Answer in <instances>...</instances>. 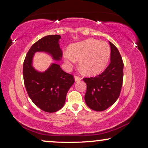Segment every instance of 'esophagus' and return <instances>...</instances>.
<instances>
[{"label": "esophagus", "mask_w": 148, "mask_h": 148, "mask_svg": "<svg viewBox=\"0 0 148 148\" xmlns=\"http://www.w3.org/2000/svg\"><path fill=\"white\" fill-rule=\"evenodd\" d=\"M74 78H75V82H79V81L82 80V78L79 77H78V76H76V75L74 77Z\"/></svg>", "instance_id": "1"}]
</instances>
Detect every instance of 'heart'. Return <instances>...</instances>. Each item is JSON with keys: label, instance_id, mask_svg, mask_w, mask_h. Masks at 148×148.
<instances>
[{"label": "heart", "instance_id": "1", "mask_svg": "<svg viewBox=\"0 0 148 148\" xmlns=\"http://www.w3.org/2000/svg\"><path fill=\"white\" fill-rule=\"evenodd\" d=\"M110 54V47L106 42L88 39L70 45L63 55L64 62L69 66L78 60L80 71L86 75L94 76L106 69Z\"/></svg>", "mask_w": 148, "mask_h": 148}]
</instances>
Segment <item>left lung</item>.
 <instances>
[{
	"label": "left lung",
	"mask_w": 148,
	"mask_h": 148,
	"mask_svg": "<svg viewBox=\"0 0 148 148\" xmlns=\"http://www.w3.org/2000/svg\"><path fill=\"white\" fill-rule=\"evenodd\" d=\"M110 46V63L99 75L84 78L87 84L85 101L89 108L103 111L112 106L120 96L123 80V62L119 51L112 43Z\"/></svg>",
	"instance_id": "8db88e82"
}]
</instances>
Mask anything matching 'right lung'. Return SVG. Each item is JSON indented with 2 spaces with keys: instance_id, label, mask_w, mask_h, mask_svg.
Instances as JSON below:
<instances>
[{
  "instance_id": "right-lung-1",
  "label": "right lung",
  "mask_w": 148,
  "mask_h": 148,
  "mask_svg": "<svg viewBox=\"0 0 148 148\" xmlns=\"http://www.w3.org/2000/svg\"><path fill=\"white\" fill-rule=\"evenodd\" d=\"M60 38L59 35L41 38L32 46L23 62V80L28 96L38 108L47 112H55L63 107L74 78L56 63H52L45 71H38L33 66V58L36 52H45L54 60H61Z\"/></svg>"
}]
</instances>
